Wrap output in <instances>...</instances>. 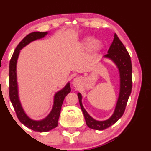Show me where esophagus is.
<instances>
[{"mask_svg": "<svg viewBox=\"0 0 151 151\" xmlns=\"http://www.w3.org/2000/svg\"><path fill=\"white\" fill-rule=\"evenodd\" d=\"M72 83H73V85L75 86V87H78V86H79L81 83V79L79 77L74 78Z\"/></svg>", "mask_w": 151, "mask_h": 151, "instance_id": "1", "label": "esophagus"}]
</instances>
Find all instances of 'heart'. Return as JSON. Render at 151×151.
<instances>
[{
	"label": "heart",
	"mask_w": 151,
	"mask_h": 151,
	"mask_svg": "<svg viewBox=\"0 0 151 151\" xmlns=\"http://www.w3.org/2000/svg\"><path fill=\"white\" fill-rule=\"evenodd\" d=\"M90 42V39L89 38H86L85 40V44L88 45L89 44ZM90 48L92 51L94 52H97L99 50H101V42H99V40H93L92 42L90 43Z\"/></svg>",
	"instance_id": "obj_1"
}]
</instances>
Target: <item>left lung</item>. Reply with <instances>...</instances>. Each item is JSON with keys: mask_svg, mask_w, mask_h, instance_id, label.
I'll return each mask as SVG.
<instances>
[{"mask_svg": "<svg viewBox=\"0 0 151 151\" xmlns=\"http://www.w3.org/2000/svg\"><path fill=\"white\" fill-rule=\"evenodd\" d=\"M104 58L109 59L115 64L119 72L120 77V89L115 110L112 116L107 120L97 121L93 119L82 105V96L80 93H77L79 104L84 114L86 124L90 129L97 131H102L110 127L115 124L122 116L125 111L127 101L132 89V65L131 57L126 50L125 46L118 37L116 34H114V40L108 50V54L104 55Z\"/></svg>", "mask_w": 151, "mask_h": 151, "instance_id": "left-lung-1", "label": "left lung"}]
</instances>
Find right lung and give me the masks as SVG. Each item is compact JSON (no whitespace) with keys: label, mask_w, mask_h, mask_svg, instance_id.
Returning a JSON list of instances; mask_svg holds the SVG:
<instances>
[{"label":"right lung","mask_w":151,"mask_h":151,"mask_svg":"<svg viewBox=\"0 0 151 151\" xmlns=\"http://www.w3.org/2000/svg\"><path fill=\"white\" fill-rule=\"evenodd\" d=\"M48 34V32H34L27 35L22 40L15 48L9 65V96L19 121L26 127L38 132H47L58 126L62 103L65 96L71 91L70 82L67 83L63 89L55 94L52 109L50 113L42 120L36 121L30 119L22 108L18 95V85L17 81V62L20 50L24 47L36 40L42 39Z\"/></svg>","instance_id":"1"}]
</instances>
